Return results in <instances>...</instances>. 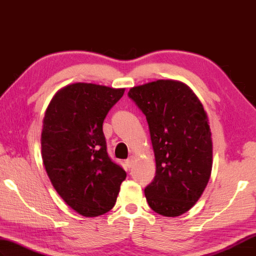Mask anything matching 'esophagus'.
Here are the masks:
<instances>
[{
	"mask_svg": "<svg viewBox=\"0 0 256 256\" xmlns=\"http://www.w3.org/2000/svg\"><path fill=\"white\" fill-rule=\"evenodd\" d=\"M134 162H135V159H134V157L132 156V157H130V158L126 160V166H128V168H130V167H133Z\"/></svg>",
	"mask_w": 256,
	"mask_h": 256,
	"instance_id": "esophagus-1",
	"label": "esophagus"
}]
</instances>
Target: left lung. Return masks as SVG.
Instances as JSON below:
<instances>
[{"instance_id": "1", "label": "left lung", "mask_w": 256, "mask_h": 256, "mask_svg": "<svg viewBox=\"0 0 256 256\" xmlns=\"http://www.w3.org/2000/svg\"><path fill=\"white\" fill-rule=\"evenodd\" d=\"M146 116L156 162V176L145 188L150 208L176 217L196 204L210 181L212 140L208 118L186 84L158 80L130 89Z\"/></svg>"}]
</instances>
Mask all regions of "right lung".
I'll use <instances>...</instances> for the list:
<instances>
[{"label":"right lung","mask_w":256,"mask_h":256,"mask_svg":"<svg viewBox=\"0 0 256 256\" xmlns=\"http://www.w3.org/2000/svg\"><path fill=\"white\" fill-rule=\"evenodd\" d=\"M126 88L74 82L56 92L46 110L41 155L53 188L85 217L114 206L126 172L106 152L104 120Z\"/></svg>","instance_id":"add662e5"}]
</instances>
